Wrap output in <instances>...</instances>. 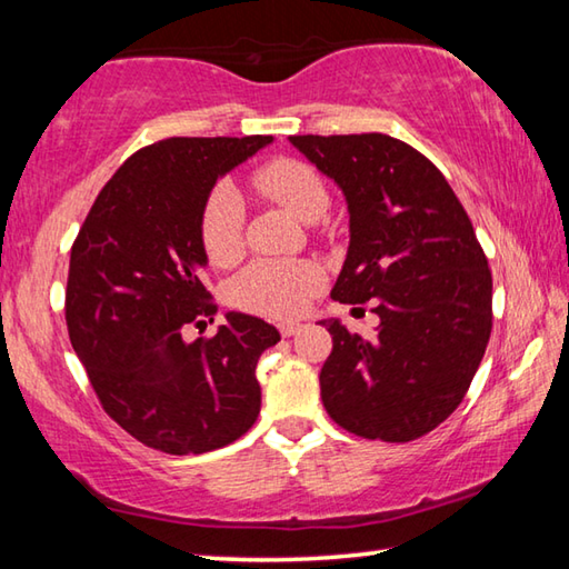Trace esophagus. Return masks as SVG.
Returning a JSON list of instances; mask_svg holds the SVG:
<instances>
[{
  "mask_svg": "<svg viewBox=\"0 0 569 569\" xmlns=\"http://www.w3.org/2000/svg\"><path fill=\"white\" fill-rule=\"evenodd\" d=\"M301 329H303V326L301 323H293V321H286V323L278 326V331H281L283 339H291V336H296Z\"/></svg>",
  "mask_w": 569,
  "mask_h": 569,
  "instance_id": "34e87169",
  "label": "esophagus"
}]
</instances>
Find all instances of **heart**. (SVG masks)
<instances>
[{
  "instance_id": "b5f03b06",
  "label": "heart",
  "mask_w": 569,
  "mask_h": 569,
  "mask_svg": "<svg viewBox=\"0 0 569 569\" xmlns=\"http://www.w3.org/2000/svg\"><path fill=\"white\" fill-rule=\"evenodd\" d=\"M250 186L306 223L319 220L329 208L326 180L303 160H268L253 170ZM200 240L216 266H230L243 250V206L230 186L210 190L200 216ZM321 281V271L308 261H256L230 281L228 296L243 311L288 319L303 311Z\"/></svg>"
}]
</instances>
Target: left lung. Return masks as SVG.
I'll use <instances>...</instances> for the list:
<instances>
[{"label": "left lung", "instance_id": "left-lung-1", "mask_svg": "<svg viewBox=\"0 0 569 569\" xmlns=\"http://www.w3.org/2000/svg\"><path fill=\"white\" fill-rule=\"evenodd\" d=\"M341 188L349 253L331 298L373 301L377 336L336 319L321 369L329 417L363 439L411 441L469 389L492 333V271L467 210L431 160L381 132L293 134Z\"/></svg>", "mask_w": 569, "mask_h": 569}]
</instances>
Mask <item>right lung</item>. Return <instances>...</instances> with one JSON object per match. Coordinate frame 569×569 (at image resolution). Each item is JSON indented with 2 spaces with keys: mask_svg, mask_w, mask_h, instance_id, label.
Here are the masks:
<instances>
[{
  "mask_svg": "<svg viewBox=\"0 0 569 569\" xmlns=\"http://www.w3.org/2000/svg\"><path fill=\"white\" fill-rule=\"evenodd\" d=\"M271 142V134L152 142L122 162L74 238L64 293L72 349L102 409L166 455L226 447L261 411L256 366L281 333L236 311L210 339L188 343L182 329L218 311L200 240L210 190Z\"/></svg>",
  "mask_w": 569,
  "mask_h": 569,
  "instance_id": "1",
  "label": "right lung"
}]
</instances>
